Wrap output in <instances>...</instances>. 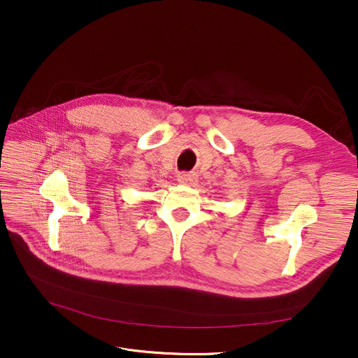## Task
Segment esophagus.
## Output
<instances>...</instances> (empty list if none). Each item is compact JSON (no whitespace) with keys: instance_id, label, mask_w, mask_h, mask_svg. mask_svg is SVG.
<instances>
[{"instance_id":"1","label":"esophagus","mask_w":358,"mask_h":358,"mask_svg":"<svg viewBox=\"0 0 358 358\" xmlns=\"http://www.w3.org/2000/svg\"><path fill=\"white\" fill-rule=\"evenodd\" d=\"M177 181L181 182V184H185V182L192 184V182L196 181V177H194V174H192V173H178Z\"/></svg>"}]
</instances>
